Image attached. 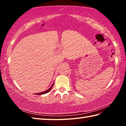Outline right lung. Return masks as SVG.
I'll return each instance as SVG.
<instances>
[{
	"instance_id": "obj_1",
	"label": "right lung",
	"mask_w": 126,
	"mask_h": 126,
	"mask_svg": "<svg viewBox=\"0 0 126 126\" xmlns=\"http://www.w3.org/2000/svg\"><path fill=\"white\" fill-rule=\"evenodd\" d=\"M53 85H54V83H53V84H52V86H51L48 89H47V91H44V92H41V93H35V94H38V95H41V94H46V93H48V92H49L50 90H51V89L52 88V87H53Z\"/></svg>"
}]
</instances>
